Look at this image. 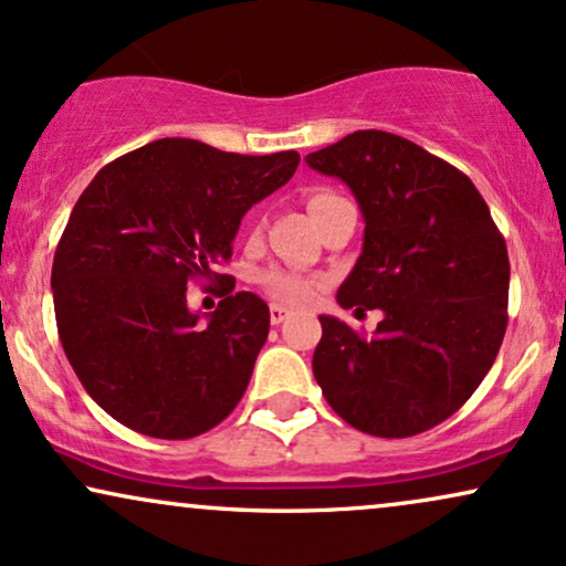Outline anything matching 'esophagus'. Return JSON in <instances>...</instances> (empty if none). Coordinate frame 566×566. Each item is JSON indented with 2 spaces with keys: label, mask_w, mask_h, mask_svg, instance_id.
<instances>
[{
  "label": "esophagus",
  "mask_w": 566,
  "mask_h": 566,
  "mask_svg": "<svg viewBox=\"0 0 566 566\" xmlns=\"http://www.w3.org/2000/svg\"><path fill=\"white\" fill-rule=\"evenodd\" d=\"M289 317H291L289 306H283V304H270V323H272V325H281L283 319H289Z\"/></svg>",
  "instance_id": "1"
}]
</instances>
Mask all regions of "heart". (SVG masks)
<instances>
[{
  "label": "heart",
  "instance_id": "b5f03b06",
  "mask_svg": "<svg viewBox=\"0 0 566 566\" xmlns=\"http://www.w3.org/2000/svg\"><path fill=\"white\" fill-rule=\"evenodd\" d=\"M338 199H340L338 193L327 191V188H315V191L310 193L306 207H310V214H315V212H319V209L333 205V201H338ZM262 283L268 285V289L277 298H283V302L304 304V302H310L312 294H315V281H312L310 275H304V272H296V270L272 268L262 275Z\"/></svg>",
  "mask_w": 566,
  "mask_h": 566
}]
</instances>
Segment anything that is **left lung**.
Instances as JSON below:
<instances>
[{
	"label": "left lung",
	"instance_id": "obj_1",
	"mask_svg": "<svg viewBox=\"0 0 566 566\" xmlns=\"http://www.w3.org/2000/svg\"><path fill=\"white\" fill-rule=\"evenodd\" d=\"M306 165L344 180L365 218L338 304L382 312L373 336L319 317L312 369L323 396L369 436L436 428L475 394L504 340V235L462 170L396 134L354 130Z\"/></svg>",
	"mask_w": 566,
	"mask_h": 566
}]
</instances>
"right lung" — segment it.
Listing matches in <instances>:
<instances>
[{
	"label": "right lung",
	"mask_w": 566,
	"mask_h": 566,
	"mask_svg": "<svg viewBox=\"0 0 566 566\" xmlns=\"http://www.w3.org/2000/svg\"><path fill=\"white\" fill-rule=\"evenodd\" d=\"M296 151L235 155L159 138L104 165L54 251L62 348L86 394L142 436L184 441L220 424L249 386L270 333L256 294H230L201 319L186 285L228 262L241 218L285 186Z\"/></svg>",
	"instance_id": "1"
}]
</instances>
